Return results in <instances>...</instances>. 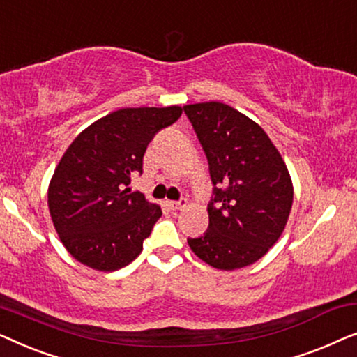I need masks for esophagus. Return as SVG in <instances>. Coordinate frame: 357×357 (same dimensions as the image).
<instances>
[{"label": "esophagus", "mask_w": 357, "mask_h": 357, "mask_svg": "<svg viewBox=\"0 0 357 357\" xmlns=\"http://www.w3.org/2000/svg\"><path fill=\"white\" fill-rule=\"evenodd\" d=\"M167 206L172 209V211H180L187 206V199H180V202H167Z\"/></svg>", "instance_id": "esophagus-1"}]
</instances>
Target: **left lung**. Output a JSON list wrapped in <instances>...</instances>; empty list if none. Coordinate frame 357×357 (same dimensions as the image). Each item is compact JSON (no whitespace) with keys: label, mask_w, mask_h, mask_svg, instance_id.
Here are the masks:
<instances>
[{"label":"left lung","mask_w":357,"mask_h":357,"mask_svg":"<svg viewBox=\"0 0 357 357\" xmlns=\"http://www.w3.org/2000/svg\"><path fill=\"white\" fill-rule=\"evenodd\" d=\"M203 146L214 185L209 226L188 238L218 270L252 265L275 245L292 208V180L280 151L255 121L222 102L183 107Z\"/></svg>","instance_id":"8db88e82"}]
</instances>
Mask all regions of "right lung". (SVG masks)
Returning <instances> with one entry per match:
<instances>
[{"mask_svg":"<svg viewBox=\"0 0 357 357\" xmlns=\"http://www.w3.org/2000/svg\"><path fill=\"white\" fill-rule=\"evenodd\" d=\"M182 107L120 109L76 136L48 185V209L66 250L97 271L120 270L143 250L159 204L128 185L143 172L146 148Z\"/></svg>","mask_w":357,"mask_h":357,"instance_id":"1","label":"right lung"}]
</instances>
